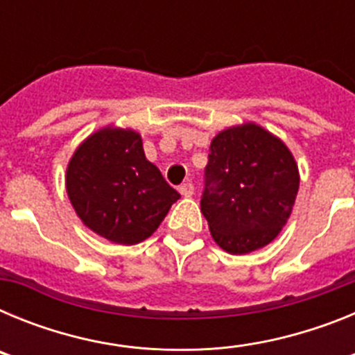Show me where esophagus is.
I'll return each mask as SVG.
<instances>
[{
  "label": "esophagus",
  "mask_w": 355,
  "mask_h": 355,
  "mask_svg": "<svg viewBox=\"0 0 355 355\" xmlns=\"http://www.w3.org/2000/svg\"><path fill=\"white\" fill-rule=\"evenodd\" d=\"M180 193L184 197H192L193 196V184L190 183V181H187V183H183L180 187Z\"/></svg>",
  "instance_id": "1"
}]
</instances>
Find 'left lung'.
<instances>
[{"mask_svg": "<svg viewBox=\"0 0 355 355\" xmlns=\"http://www.w3.org/2000/svg\"><path fill=\"white\" fill-rule=\"evenodd\" d=\"M200 211L216 245L249 254L284 227L299 192V167L286 144L245 122L211 140Z\"/></svg>", "mask_w": 355, "mask_h": 355, "instance_id": "obj_1", "label": "left lung"}]
</instances>
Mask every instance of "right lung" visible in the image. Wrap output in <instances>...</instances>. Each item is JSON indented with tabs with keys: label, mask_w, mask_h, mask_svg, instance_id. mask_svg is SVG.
I'll use <instances>...</instances> for the list:
<instances>
[{
	"label": "right lung",
	"mask_w": 355,
	"mask_h": 355,
	"mask_svg": "<svg viewBox=\"0 0 355 355\" xmlns=\"http://www.w3.org/2000/svg\"><path fill=\"white\" fill-rule=\"evenodd\" d=\"M65 188L81 222L119 245L149 238L181 197L146 158L142 137L114 126L92 133L74 150Z\"/></svg>",
	"instance_id": "add662e5"
}]
</instances>
